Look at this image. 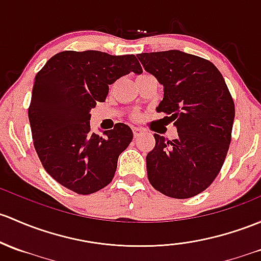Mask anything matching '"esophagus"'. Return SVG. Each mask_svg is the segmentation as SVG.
<instances>
[{
    "label": "esophagus",
    "instance_id": "1",
    "mask_svg": "<svg viewBox=\"0 0 261 261\" xmlns=\"http://www.w3.org/2000/svg\"><path fill=\"white\" fill-rule=\"evenodd\" d=\"M133 134L135 138H139V136L142 134V130L140 127H133Z\"/></svg>",
    "mask_w": 261,
    "mask_h": 261
}]
</instances>
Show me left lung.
<instances>
[{
	"label": "left lung",
	"mask_w": 261,
	"mask_h": 261,
	"mask_svg": "<svg viewBox=\"0 0 261 261\" xmlns=\"http://www.w3.org/2000/svg\"><path fill=\"white\" fill-rule=\"evenodd\" d=\"M147 72L164 86L156 111L177 128V138L158 134L146 156L153 189L174 199H189L211 185L231 141L235 105L220 71L207 60L170 50L139 54Z\"/></svg>",
	"instance_id": "left-lung-1"
}]
</instances>
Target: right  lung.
I'll list each match as a JSON object with an SVG mask.
<instances>
[{"instance_id": "obj_1", "label": "right lung", "mask_w": 261, "mask_h": 261, "mask_svg": "<svg viewBox=\"0 0 261 261\" xmlns=\"http://www.w3.org/2000/svg\"><path fill=\"white\" fill-rule=\"evenodd\" d=\"M130 72H142L134 55L94 50L59 52L37 72L29 108L35 150L48 175L73 193L108 186L133 140L122 122L105 136L90 133L91 109L106 100L109 85Z\"/></svg>"}]
</instances>
